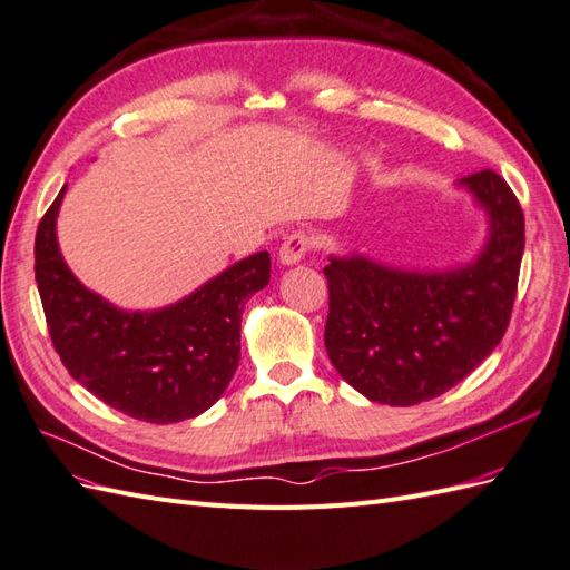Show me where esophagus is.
<instances>
[{"label":"esophagus","mask_w":570,"mask_h":570,"mask_svg":"<svg viewBox=\"0 0 570 570\" xmlns=\"http://www.w3.org/2000/svg\"><path fill=\"white\" fill-rule=\"evenodd\" d=\"M312 248V237L307 232H293L287 234L283 246H281V261L285 263V266H293V263L302 261L304 254H307Z\"/></svg>","instance_id":"1"}]
</instances>
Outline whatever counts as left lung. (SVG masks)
Returning a JSON list of instances; mask_svg holds the SVG:
<instances>
[{
  "mask_svg": "<svg viewBox=\"0 0 570 570\" xmlns=\"http://www.w3.org/2000/svg\"><path fill=\"white\" fill-rule=\"evenodd\" d=\"M491 215V237L466 268L409 273L363 256L331 258L324 328L333 367L390 406L445 394L505 336L518 295L524 215L495 171L462 178Z\"/></svg>",
  "mask_w": 570,
  "mask_h": 570,
  "instance_id": "left-lung-1",
  "label": "left lung"
}]
</instances>
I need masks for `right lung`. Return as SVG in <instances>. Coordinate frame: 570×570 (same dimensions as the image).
<instances>
[{
    "instance_id": "right-lung-1",
    "label": "right lung",
    "mask_w": 570,
    "mask_h": 570,
    "mask_svg": "<svg viewBox=\"0 0 570 570\" xmlns=\"http://www.w3.org/2000/svg\"><path fill=\"white\" fill-rule=\"evenodd\" d=\"M65 188L36 232V283L50 341L72 377L116 411L147 423L196 419L239 367L244 302L271 281V256L234 263L159 312L110 307L67 268L55 239Z\"/></svg>"
}]
</instances>
